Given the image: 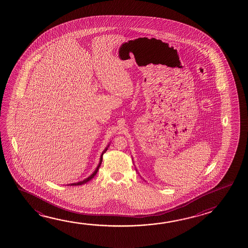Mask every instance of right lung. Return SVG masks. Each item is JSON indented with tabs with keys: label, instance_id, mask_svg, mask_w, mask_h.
Listing matches in <instances>:
<instances>
[{
	"label": "right lung",
	"instance_id": "1",
	"mask_svg": "<svg viewBox=\"0 0 248 248\" xmlns=\"http://www.w3.org/2000/svg\"><path fill=\"white\" fill-rule=\"evenodd\" d=\"M110 146V143L107 145L106 149L104 150V151L102 152L101 155H100V160H99V163H98V165L96 168V170H94L93 173L92 174V175L88 176L87 178H85V180H83V181H80V182H78V183H71V184H68V186H78V185H82V184H85V183H87V182H89L90 180H92V179L93 178L95 175L98 173V169H99V167L101 165L102 160H103V155L105 154L106 152V150H108V147Z\"/></svg>",
	"mask_w": 248,
	"mask_h": 248
}]
</instances>
